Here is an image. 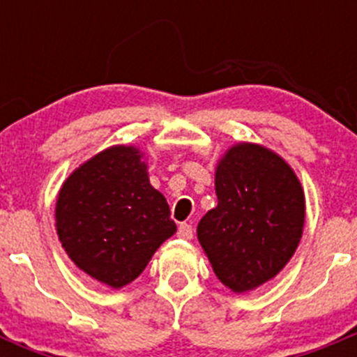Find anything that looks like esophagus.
Here are the masks:
<instances>
[{
  "label": "esophagus",
  "mask_w": 357,
  "mask_h": 357,
  "mask_svg": "<svg viewBox=\"0 0 357 357\" xmlns=\"http://www.w3.org/2000/svg\"><path fill=\"white\" fill-rule=\"evenodd\" d=\"M178 236L183 240H192L193 238V228L188 222H183L178 228Z\"/></svg>",
  "instance_id": "1"
}]
</instances>
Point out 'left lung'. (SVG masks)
Returning <instances> with one entry per match:
<instances>
[{
  "instance_id": "8db88e82",
  "label": "left lung",
  "mask_w": 357,
  "mask_h": 357,
  "mask_svg": "<svg viewBox=\"0 0 357 357\" xmlns=\"http://www.w3.org/2000/svg\"><path fill=\"white\" fill-rule=\"evenodd\" d=\"M215 195L197 228L215 276L238 294L275 278L304 228V192L290 165L264 146H233L215 171Z\"/></svg>"
}]
</instances>
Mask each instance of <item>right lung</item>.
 I'll return each mask as SVG.
<instances>
[{"label":"right lung","instance_id":"right-lung-1","mask_svg":"<svg viewBox=\"0 0 357 357\" xmlns=\"http://www.w3.org/2000/svg\"><path fill=\"white\" fill-rule=\"evenodd\" d=\"M55 215L68 257L114 289L138 278L176 233L167 202L150 185L132 146H112L75 169L60 190Z\"/></svg>","mask_w":357,"mask_h":357}]
</instances>
